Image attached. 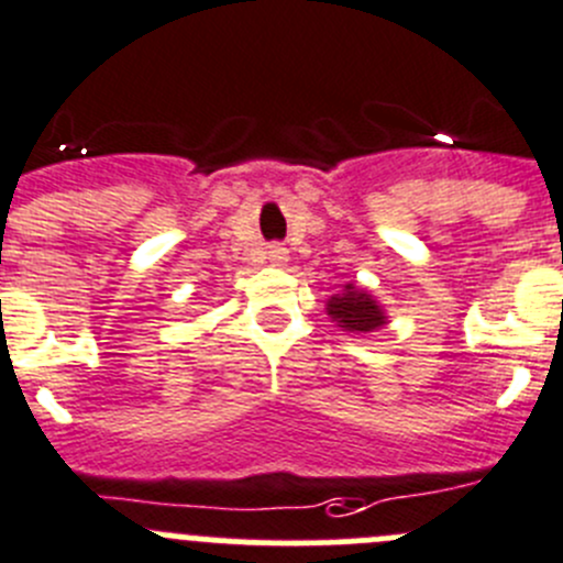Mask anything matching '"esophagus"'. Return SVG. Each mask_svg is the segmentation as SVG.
Masks as SVG:
<instances>
[{
	"label": "esophagus",
	"instance_id": "34e87169",
	"mask_svg": "<svg viewBox=\"0 0 563 563\" xmlns=\"http://www.w3.org/2000/svg\"><path fill=\"white\" fill-rule=\"evenodd\" d=\"M269 261H275V264L286 261V247H280V244H272V247H269Z\"/></svg>",
	"mask_w": 563,
	"mask_h": 563
}]
</instances>
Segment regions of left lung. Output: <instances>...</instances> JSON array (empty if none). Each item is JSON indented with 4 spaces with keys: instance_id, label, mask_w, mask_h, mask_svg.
Here are the masks:
<instances>
[{
    "instance_id": "left-lung-1",
    "label": "left lung",
    "mask_w": 563,
    "mask_h": 563,
    "mask_svg": "<svg viewBox=\"0 0 563 563\" xmlns=\"http://www.w3.org/2000/svg\"><path fill=\"white\" fill-rule=\"evenodd\" d=\"M327 313L338 321V327H346L349 332H371L385 324L379 305L371 299V294L354 291L352 283L346 286V291L330 299Z\"/></svg>"
}]
</instances>
